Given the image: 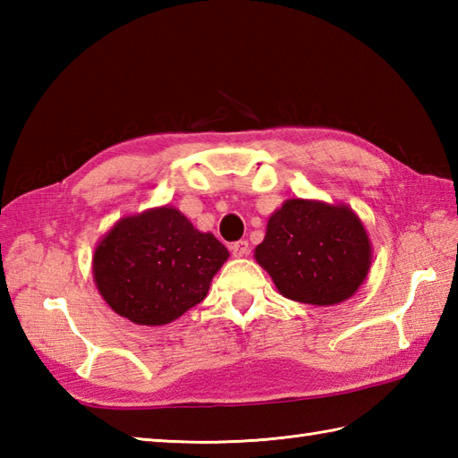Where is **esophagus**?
I'll return each instance as SVG.
<instances>
[{"instance_id":"obj_1","label":"esophagus","mask_w":458,"mask_h":458,"mask_svg":"<svg viewBox=\"0 0 458 458\" xmlns=\"http://www.w3.org/2000/svg\"><path fill=\"white\" fill-rule=\"evenodd\" d=\"M230 251H232V256H234V258H244V256H248V251H250L248 242H246V240L234 242V244H230Z\"/></svg>"}]
</instances>
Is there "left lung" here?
I'll use <instances>...</instances> for the list:
<instances>
[{"mask_svg":"<svg viewBox=\"0 0 458 458\" xmlns=\"http://www.w3.org/2000/svg\"><path fill=\"white\" fill-rule=\"evenodd\" d=\"M256 261L284 297L325 307L356 293L372 264V246L346 204L289 199L269 216Z\"/></svg>","mask_w":458,"mask_h":458,"instance_id":"1","label":"left lung"}]
</instances>
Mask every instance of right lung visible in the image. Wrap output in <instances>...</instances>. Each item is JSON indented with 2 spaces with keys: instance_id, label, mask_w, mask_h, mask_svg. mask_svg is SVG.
Instances as JSON below:
<instances>
[{
  "instance_id": "obj_1",
  "label": "right lung",
  "mask_w": 458,
  "mask_h": 458,
  "mask_svg": "<svg viewBox=\"0 0 458 458\" xmlns=\"http://www.w3.org/2000/svg\"><path fill=\"white\" fill-rule=\"evenodd\" d=\"M228 250L173 207L125 216L96 246V287L115 313L161 327L207 297Z\"/></svg>"
}]
</instances>
